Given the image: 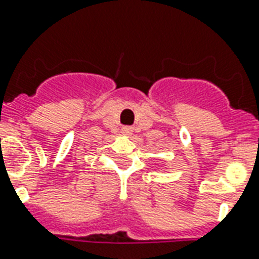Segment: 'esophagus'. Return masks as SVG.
Segmentation results:
<instances>
[{
	"label": "esophagus",
	"instance_id": "34e87169",
	"mask_svg": "<svg viewBox=\"0 0 259 259\" xmlns=\"http://www.w3.org/2000/svg\"><path fill=\"white\" fill-rule=\"evenodd\" d=\"M122 133L123 134H130V133H132V127H123Z\"/></svg>",
	"mask_w": 259,
	"mask_h": 259
}]
</instances>
